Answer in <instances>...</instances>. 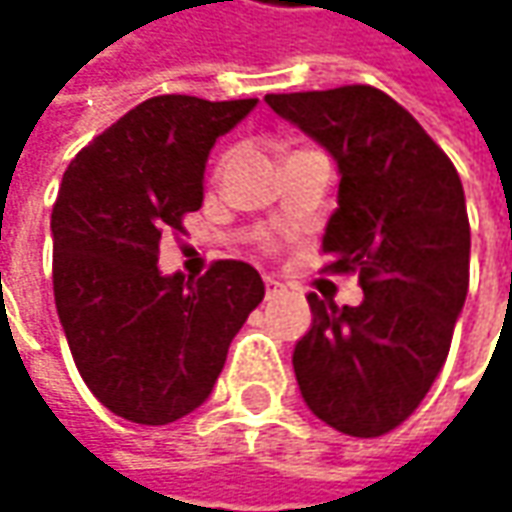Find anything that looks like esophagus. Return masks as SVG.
<instances>
[{
	"label": "esophagus",
	"mask_w": 512,
	"mask_h": 512,
	"mask_svg": "<svg viewBox=\"0 0 512 512\" xmlns=\"http://www.w3.org/2000/svg\"><path fill=\"white\" fill-rule=\"evenodd\" d=\"M279 290H282V285H279V282H276L273 276H265V293H267V299H270V296H276Z\"/></svg>",
	"instance_id": "34e87169"
}]
</instances>
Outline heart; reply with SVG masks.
<instances>
[{
  "label": "heart",
  "instance_id": "heart-1",
  "mask_svg": "<svg viewBox=\"0 0 512 512\" xmlns=\"http://www.w3.org/2000/svg\"><path fill=\"white\" fill-rule=\"evenodd\" d=\"M222 165H225V159H219V168H216V170H222Z\"/></svg>",
  "mask_w": 512,
  "mask_h": 512
}]
</instances>
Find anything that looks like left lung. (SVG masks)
I'll use <instances>...</instances> for the list:
<instances>
[{"instance_id":"8db88e82","label":"left lung","mask_w":512,"mask_h":512,"mask_svg":"<svg viewBox=\"0 0 512 512\" xmlns=\"http://www.w3.org/2000/svg\"><path fill=\"white\" fill-rule=\"evenodd\" d=\"M282 119L336 159L339 207L322 253L359 273L364 299L307 296L313 325L293 370L305 404L347 436H384L442 370L470 282V222L453 162L384 90L344 85L267 93Z\"/></svg>"}]
</instances>
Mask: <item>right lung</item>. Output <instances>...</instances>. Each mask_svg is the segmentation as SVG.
Returning <instances> with one entry per match:
<instances>
[{
	"label": "right lung",
	"instance_id": "1",
	"mask_svg": "<svg viewBox=\"0 0 512 512\" xmlns=\"http://www.w3.org/2000/svg\"><path fill=\"white\" fill-rule=\"evenodd\" d=\"M256 99L153 96L70 162L56 205L53 296L79 376L110 413L170 424L205 402L227 347L265 299L236 259L199 279L159 273L162 233L202 207L205 162Z\"/></svg>",
	"mask_w": 512,
	"mask_h": 512
}]
</instances>
